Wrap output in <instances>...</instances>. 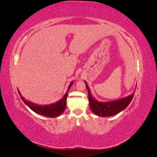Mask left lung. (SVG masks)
<instances>
[{"label": "left lung", "instance_id": "8db88e82", "mask_svg": "<svg viewBox=\"0 0 157 157\" xmlns=\"http://www.w3.org/2000/svg\"><path fill=\"white\" fill-rule=\"evenodd\" d=\"M84 82L88 92L90 108L95 115L101 117L113 116L122 111L129 105L134 95V92L130 96L117 99V100L105 102L99 101L92 96L86 82L84 81Z\"/></svg>", "mask_w": 157, "mask_h": 157}]
</instances>
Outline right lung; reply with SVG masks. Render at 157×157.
Segmentation results:
<instances>
[{"instance_id":"add662e5","label":"right lung","mask_w":157,"mask_h":157,"mask_svg":"<svg viewBox=\"0 0 157 157\" xmlns=\"http://www.w3.org/2000/svg\"><path fill=\"white\" fill-rule=\"evenodd\" d=\"M74 81H72L69 84L68 87L67 91L66 92L63 98H61L58 101L48 104V105H38L35 103H33L31 101H28L27 99H24L21 95V93L17 90L18 93L20 94V96L23 100V101L25 103L26 105L29 107L35 113L39 114V115L47 117H50V118H54L59 116L61 113H62L66 108V101H67V94L69 90L72 86Z\"/></svg>"}]
</instances>
